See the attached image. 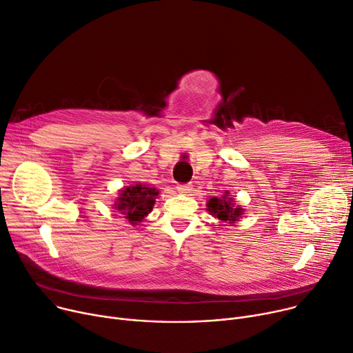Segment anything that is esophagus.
<instances>
[{
	"label": "esophagus",
	"mask_w": 353,
	"mask_h": 353,
	"mask_svg": "<svg viewBox=\"0 0 353 353\" xmlns=\"http://www.w3.org/2000/svg\"><path fill=\"white\" fill-rule=\"evenodd\" d=\"M177 191H179V193H183V194H190L191 191H193V185H191V184H179Z\"/></svg>",
	"instance_id": "obj_1"
}]
</instances>
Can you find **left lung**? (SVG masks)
Segmentation results:
<instances>
[{
    "instance_id": "8db88e82",
    "label": "left lung",
    "mask_w": 353,
    "mask_h": 353,
    "mask_svg": "<svg viewBox=\"0 0 353 353\" xmlns=\"http://www.w3.org/2000/svg\"><path fill=\"white\" fill-rule=\"evenodd\" d=\"M207 207H208V211L211 212V215H214L215 218H218L219 221H223V222L236 221L242 215V211H243L242 208L235 207L234 199L228 194H223L219 199H216V197L210 199Z\"/></svg>"
}]
</instances>
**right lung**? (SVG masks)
<instances>
[{"instance_id": "add662e5", "label": "right lung", "mask_w": 353, "mask_h": 353, "mask_svg": "<svg viewBox=\"0 0 353 353\" xmlns=\"http://www.w3.org/2000/svg\"><path fill=\"white\" fill-rule=\"evenodd\" d=\"M157 194L159 191L153 187L143 184L130 185L119 193L115 208L119 210L132 225H137V222H141L152 211Z\"/></svg>"}]
</instances>
